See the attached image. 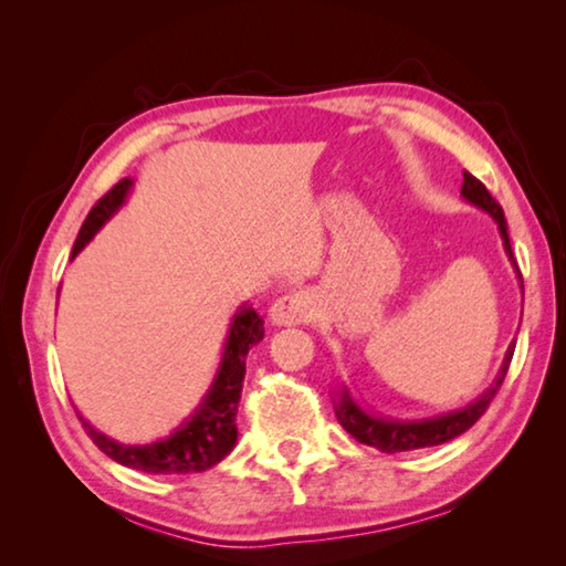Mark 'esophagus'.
<instances>
[{
    "label": "esophagus",
    "instance_id": "1",
    "mask_svg": "<svg viewBox=\"0 0 566 566\" xmlns=\"http://www.w3.org/2000/svg\"><path fill=\"white\" fill-rule=\"evenodd\" d=\"M319 306L314 302V296L306 292H292L280 296L272 304L270 310V319L276 327H292V324H306L312 319H317Z\"/></svg>",
    "mask_w": 566,
    "mask_h": 566
}]
</instances>
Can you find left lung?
Returning a JSON list of instances; mask_svg holds the SVG:
<instances>
[{"label":"left lung","mask_w":566,"mask_h":566,"mask_svg":"<svg viewBox=\"0 0 566 566\" xmlns=\"http://www.w3.org/2000/svg\"><path fill=\"white\" fill-rule=\"evenodd\" d=\"M462 197L469 205H474L476 209L490 214L496 227H500L502 242H504V252L510 256V262L514 266L516 276H520V286H522V296H524V284H522V274L516 270L514 254H512V244H510V234H506V219L502 207L494 202V197L486 191V187L479 181L476 177L464 171V181H462ZM514 344L506 347L504 361L500 371H496V379L490 385V389L484 391L482 397H476L472 405H467L462 409L447 411V415H437V417H427V419H411V421H399V419H389V417H379L375 411H367L359 407V401H354L347 387H342L337 395H334V415H337L339 424L347 429V432L357 439V442L375 447L379 452L387 454H397V452H411V449H424V447H437L444 444L449 439H454L459 434H464L474 421L484 415L490 401L494 399L496 391H500L502 381L506 377V369H510L512 354H514Z\"/></svg>","instance_id":"1"}]
</instances>
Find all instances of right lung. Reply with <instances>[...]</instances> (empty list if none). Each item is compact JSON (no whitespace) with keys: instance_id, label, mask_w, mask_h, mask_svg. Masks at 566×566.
<instances>
[{"instance_id":"1","label":"right lung","mask_w":566,"mask_h":566,"mask_svg":"<svg viewBox=\"0 0 566 566\" xmlns=\"http://www.w3.org/2000/svg\"><path fill=\"white\" fill-rule=\"evenodd\" d=\"M134 179H122L104 195L92 212L84 219V224L76 234L72 247V260L87 247L94 234L119 212V207L127 202ZM264 339V319L252 306L242 304L234 312L229 324L222 361L209 385L207 395L199 401L197 409L181 421V424L165 439H157L151 444H122L117 439L102 434L87 419H82L84 429L92 437L104 454L114 462L129 469H139L147 474H189L205 472L232 452L237 444V407L242 397V381L247 371V354L254 344Z\"/></svg>"}]
</instances>
